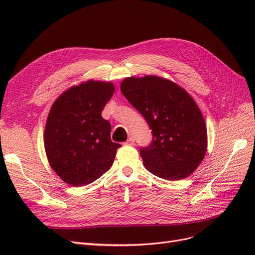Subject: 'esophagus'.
Masks as SVG:
<instances>
[{"label":"esophagus","mask_w":255,"mask_h":255,"mask_svg":"<svg viewBox=\"0 0 255 255\" xmlns=\"http://www.w3.org/2000/svg\"><path fill=\"white\" fill-rule=\"evenodd\" d=\"M134 137H132V136H130L129 138H128V139L125 142V144H127V145H133L134 144Z\"/></svg>","instance_id":"34e87169"}]
</instances>
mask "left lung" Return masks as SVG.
Returning <instances> with one entry per match:
<instances>
[{"instance_id":"obj_1","label":"left lung","mask_w":255,"mask_h":255,"mask_svg":"<svg viewBox=\"0 0 255 255\" xmlns=\"http://www.w3.org/2000/svg\"><path fill=\"white\" fill-rule=\"evenodd\" d=\"M120 88L152 129V142L139 149L146 170L168 181L190 175L207 148L204 118L195 100L179 85L155 75L127 78Z\"/></svg>"}]
</instances>
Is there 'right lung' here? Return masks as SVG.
<instances>
[{
	"mask_svg": "<svg viewBox=\"0 0 255 255\" xmlns=\"http://www.w3.org/2000/svg\"><path fill=\"white\" fill-rule=\"evenodd\" d=\"M111 82L87 81L60 95L44 128V149L54 171L71 186L95 182L112 167L120 143L101 113L114 95Z\"/></svg>",
	"mask_w": 255,
	"mask_h": 255,
	"instance_id": "obj_1",
	"label": "right lung"
}]
</instances>
